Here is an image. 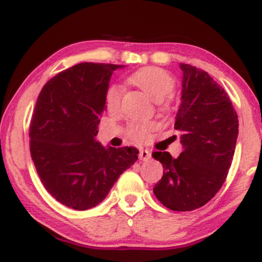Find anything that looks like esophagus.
<instances>
[{
	"label": "esophagus",
	"instance_id": "obj_1",
	"mask_svg": "<svg viewBox=\"0 0 262 262\" xmlns=\"http://www.w3.org/2000/svg\"><path fill=\"white\" fill-rule=\"evenodd\" d=\"M150 158H151V154H150L149 150H144V149L140 150V151H139V159H140V160L148 161Z\"/></svg>",
	"mask_w": 262,
	"mask_h": 262
}]
</instances>
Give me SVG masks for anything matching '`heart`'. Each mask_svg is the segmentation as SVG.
<instances>
[{
    "mask_svg": "<svg viewBox=\"0 0 262 262\" xmlns=\"http://www.w3.org/2000/svg\"><path fill=\"white\" fill-rule=\"evenodd\" d=\"M129 81L143 90L149 97L160 104L161 108L166 107L164 100L171 95L175 89V80L166 70L156 66H146L139 69L129 77ZM123 89L117 83H111L104 92V104L108 112L116 113L121 108ZM150 123H130L127 127V137L129 140L143 141L148 138L152 130Z\"/></svg>",
    "mask_w": 262,
    "mask_h": 262,
    "instance_id": "obj_1",
    "label": "heart"
}]
</instances>
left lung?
Instances as JSON below:
<instances>
[{
    "instance_id": "left-lung-1",
    "label": "left lung",
    "mask_w": 262,
    "mask_h": 262,
    "mask_svg": "<svg viewBox=\"0 0 262 262\" xmlns=\"http://www.w3.org/2000/svg\"><path fill=\"white\" fill-rule=\"evenodd\" d=\"M181 106L175 129L182 133L183 151L173 159L167 151L152 152L164 166L154 194L177 212L200 208L221 189L233 161L237 138V114L229 96L208 73L180 64Z\"/></svg>"
}]
</instances>
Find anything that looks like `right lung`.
I'll use <instances>...</instances> for the list:
<instances>
[{
  "label": "right lung",
  "instance_id": "1",
  "mask_svg": "<svg viewBox=\"0 0 262 262\" xmlns=\"http://www.w3.org/2000/svg\"><path fill=\"white\" fill-rule=\"evenodd\" d=\"M121 68L81 62L55 75L38 96L29 127L32 160L45 189L69 208L100 204L138 160L133 146L104 148L95 140L104 92Z\"/></svg>",
  "mask_w": 262,
  "mask_h": 262
}]
</instances>
